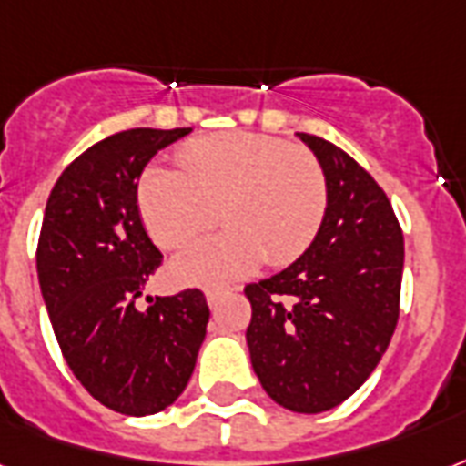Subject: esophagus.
Masks as SVG:
<instances>
[{"instance_id":"1","label":"esophagus","mask_w":466,"mask_h":466,"mask_svg":"<svg viewBox=\"0 0 466 466\" xmlns=\"http://www.w3.org/2000/svg\"><path fill=\"white\" fill-rule=\"evenodd\" d=\"M219 296H222L219 290H208V293H205V298H208V305H209V308H215V305H218Z\"/></svg>"}]
</instances>
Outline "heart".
<instances>
[{
	"label": "heart",
	"mask_w": 466,
	"mask_h": 466,
	"mask_svg": "<svg viewBox=\"0 0 466 466\" xmlns=\"http://www.w3.org/2000/svg\"><path fill=\"white\" fill-rule=\"evenodd\" d=\"M180 170L151 166L137 200L148 234L163 248L227 222L177 254L170 273L180 283L222 286L300 257L328 209V177L312 151L283 138L234 131L190 141L177 154Z\"/></svg>",
	"instance_id": "heart-1"
}]
</instances>
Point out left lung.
Here are the masks:
<instances>
[{
  "label": "left lung",
  "mask_w": 466,
  "mask_h": 466,
  "mask_svg": "<svg viewBox=\"0 0 466 466\" xmlns=\"http://www.w3.org/2000/svg\"><path fill=\"white\" fill-rule=\"evenodd\" d=\"M328 177V209L289 268L248 283L251 367L279 406L322 413L367 381L399 322L403 232L389 198L350 154L298 134Z\"/></svg>",
  "instance_id": "left-lung-1"
}]
</instances>
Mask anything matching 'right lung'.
<instances>
[{"instance_id":"right-lung-1","label":"right lung","mask_w":466,"mask_h":466,"mask_svg":"<svg viewBox=\"0 0 466 466\" xmlns=\"http://www.w3.org/2000/svg\"><path fill=\"white\" fill-rule=\"evenodd\" d=\"M190 129H129L70 163L46 202L35 268L67 367L92 399L122 415H154L186 390L208 332L198 289L134 300L163 257L137 205L138 177Z\"/></svg>"}]
</instances>
